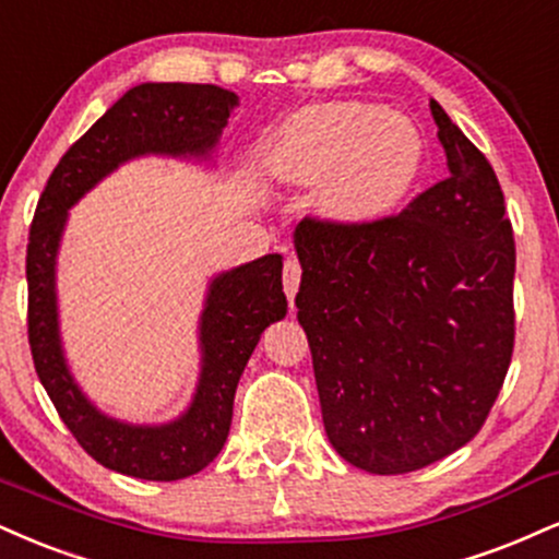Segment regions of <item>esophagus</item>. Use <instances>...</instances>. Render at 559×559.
<instances>
[{
    "label": "esophagus",
    "instance_id": "obj_1",
    "mask_svg": "<svg viewBox=\"0 0 559 559\" xmlns=\"http://www.w3.org/2000/svg\"><path fill=\"white\" fill-rule=\"evenodd\" d=\"M299 281H301V265L297 258H288L286 265H284V292H286V299L294 305V297H297L299 292Z\"/></svg>",
    "mask_w": 559,
    "mask_h": 559
}]
</instances>
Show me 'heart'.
Segmentation results:
<instances>
[{"label": "heart", "mask_w": 559, "mask_h": 559, "mask_svg": "<svg viewBox=\"0 0 559 559\" xmlns=\"http://www.w3.org/2000/svg\"><path fill=\"white\" fill-rule=\"evenodd\" d=\"M427 147L406 114L359 100L307 106L265 145V169L284 185L320 182L318 211L335 224H372L406 203Z\"/></svg>", "instance_id": "obj_1"}]
</instances>
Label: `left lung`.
Masks as SVG:
<instances>
[{"instance_id": "1", "label": "left lung", "mask_w": 559, "mask_h": 559, "mask_svg": "<svg viewBox=\"0 0 559 559\" xmlns=\"http://www.w3.org/2000/svg\"><path fill=\"white\" fill-rule=\"evenodd\" d=\"M429 111L448 179L393 218L301 221L297 320L335 453L406 474L466 445L513 354L515 241L489 160L445 109Z\"/></svg>"}]
</instances>
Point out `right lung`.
<instances>
[{"instance_id":"obj_1","label":"right lung","mask_w":559,"mask_h":559,"mask_svg":"<svg viewBox=\"0 0 559 559\" xmlns=\"http://www.w3.org/2000/svg\"><path fill=\"white\" fill-rule=\"evenodd\" d=\"M239 106L218 85L140 83L64 153L38 200L28 241V341L38 380L75 440L100 466L147 481L203 472L224 448L234 393L262 331L286 318L284 258L265 254L207 281L198 320L200 369L192 399L169 421H127L87 399L62 341L57 262L70 211L134 158L160 156L215 166L221 132Z\"/></svg>"}]
</instances>
